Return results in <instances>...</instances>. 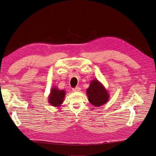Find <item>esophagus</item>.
I'll return each mask as SVG.
<instances>
[{
  "instance_id": "obj_1",
  "label": "esophagus",
  "mask_w": 156,
  "mask_h": 156,
  "mask_svg": "<svg viewBox=\"0 0 156 156\" xmlns=\"http://www.w3.org/2000/svg\"><path fill=\"white\" fill-rule=\"evenodd\" d=\"M73 91L74 92H78V91H80V88L79 87H76L75 88H73Z\"/></svg>"
}]
</instances>
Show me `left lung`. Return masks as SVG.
Wrapping results in <instances>:
<instances>
[{"label": "left lung", "mask_w": 156, "mask_h": 156, "mask_svg": "<svg viewBox=\"0 0 156 156\" xmlns=\"http://www.w3.org/2000/svg\"><path fill=\"white\" fill-rule=\"evenodd\" d=\"M88 100L96 107H101L108 101L110 94L108 91L97 79L92 80L86 90Z\"/></svg>", "instance_id": "1"}]
</instances>
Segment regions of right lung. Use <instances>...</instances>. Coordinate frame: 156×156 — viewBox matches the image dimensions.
Instances as JSON below:
<instances>
[{
    "instance_id": "1",
    "label": "right lung",
    "mask_w": 156,
    "mask_h": 156,
    "mask_svg": "<svg viewBox=\"0 0 156 156\" xmlns=\"http://www.w3.org/2000/svg\"><path fill=\"white\" fill-rule=\"evenodd\" d=\"M65 94L66 92L64 90H59L56 86H53L48 96V102L52 106L60 107L63 102Z\"/></svg>"
}]
</instances>
